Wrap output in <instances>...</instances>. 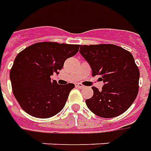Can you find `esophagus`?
<instances>
[{"mask_svg":"<svg viewBox=\"0 0 151 151\" xmlns=\"http://www.w3.org/2000/svg\"><path fill=\"white\" fill-rule=\"evenodd\" d=\"M76 86L78 87V88H83V87H85V86H83V84H81V83H76Z\"/></svg>","mask_w":151,"mask_h":151,"instance_id":"esophagus-1","label":"esophagus"}]
</instances>
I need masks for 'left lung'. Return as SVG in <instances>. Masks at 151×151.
<instances>
[{"instance_id": "8db88e82", "label": "left lung", "mask_w": 151, "mask_h": 151, "mask_svg": "<svg viewBox=\"0 0 151 151\" xmlns=\"http://www.w3.org/2000/svg\"><path fill=\"white\" fill-rule=\"evenodd\" d=\"M79 52L90 65L92 76L99 75L102 90L92 86L86 106L102 118L122 114L134 102L139 89V68L132 55L113 44L80 46Z\"/></svg>"}]
</instances>
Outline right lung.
I'll return each mask as SVG.
<instances>
[{"mask_svg":"<svg viewBox=\"0 0 151 151\" xmlns=\"http://www.w3.org/2000/svg\"><path fill=\"white\" fill-rule=\"evenodd\" d=\"M79 45L57 42L32 44L18 55L10 69L9 78L14 97L31 116L47 119L65 107L74 84L59 85L51 79L65 61L78 53Z\"/></svg>","mask_w":151,"mask_h":151,"instance_id":"right-lung-1","label":"right lung"}]
</instances>
